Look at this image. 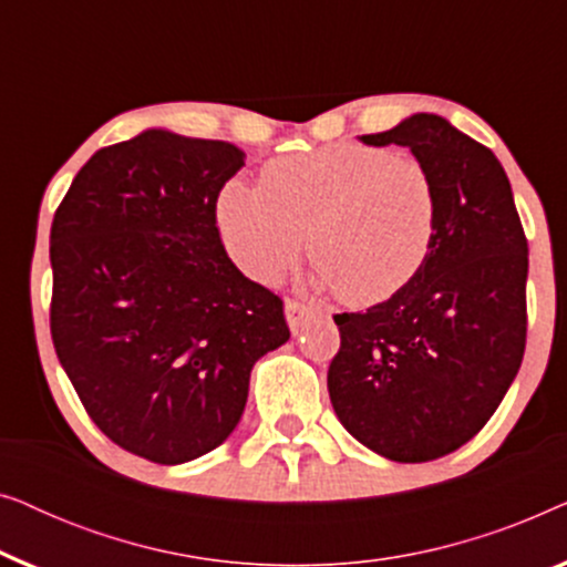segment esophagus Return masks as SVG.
I'll use <instances>...</instances> for the list:
<instances>
[{"instance_id":"34e87169","label":"esophagus","mask_w":567,"mask_h":567,"mask_svg":"<svg viewBox=\"0 0 567 567\" xmlns=\"http://www.w3.org/2000/svg\"><path fill=\"white\" fill-rule=\"evenodd\" d=\"M317 315H320V312H317L315 307H307L305 301L286 299V320H289V328H291L293 336H297V332L305 328L309 320H315Z\"/></svg>"}]
</instances>
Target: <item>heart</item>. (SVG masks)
Instances as JSON below:
<instances>
[{
	"label": "heart",
	"mask_w": 567,
	"mask_h": 567,
	"mask_svg": "<svg viewBox=\"0 0 567 567\" xmlns=\"http://www.w3.org/2000/svg\"><path fill=\"white\" fill-rule=\"evenodd\" d=\"M439 185L425 162L390 146L338 142L286 154L260 185L231 181L216 204L237 268L270 284L301 258L317 284L355 307L392 299L421 274L439 231Z\"/></svg>",
	"instance_id": "obj_1"
}]
</instances>
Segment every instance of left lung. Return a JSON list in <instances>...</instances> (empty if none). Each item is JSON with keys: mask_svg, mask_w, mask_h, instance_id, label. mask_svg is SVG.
Returning a JSON list of instances; mask_svg holds the SVG:
<instances>
[{"mask_svg": "<svg viewBox=\"0 0 567 567\" xmlns=\"http://www.w3.org/2000/svg\"><path fill=\"white\" fill-rule=\"evenodd\" d=\"M367 144L410 146L439 185V231L421 274L367 312L332 315L336 415L392 462H431L483 431L526 348L529 245L498 157L433 113Z\"/></svg>", "mask_w": 567, "mask_h": 567, "instance_id": "1", "label": "left lung"}]
</instances>
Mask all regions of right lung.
<instances>
[{
    "instance_id": "add662e5",
    "label": "right lung",
    "mask_w": 567,
    "mask_h": 567,
    "mask_svg": "<svg viewBox=\"0 0 567 567\" xmlns=\"http://www.w3.org/2000/svg\"><path fill=\"white\" fill-rule=\"evenodd\" d=\"M243 165L235 144L152 128L92 154L53 214V348L92 423L150 462L219 446L252 363L291 336L216 227Z\"/></svg>"
}]
</instances>
